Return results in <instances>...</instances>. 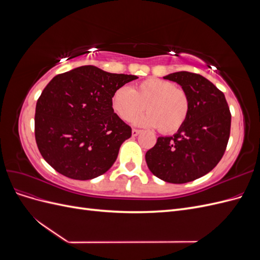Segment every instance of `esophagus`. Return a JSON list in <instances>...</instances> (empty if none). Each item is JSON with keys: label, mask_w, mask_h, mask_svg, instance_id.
Returning <instances> with one entry per match:
<instances>
[{"label": "esophagus", "mask_w": 260, "mask_h": 260, "mask_svg": "<svg viewBox=\"0 0 260 260\" xmlns=\"http://www.w3.org/2000/svg\"><path fill=\"white\" fill-rule=\"evenodd\" d=\"M140 133H141V130H139V129H132V136H133V137L139 136Z\"/></svg>", "instance_id": "obj_1"}]
</instances>
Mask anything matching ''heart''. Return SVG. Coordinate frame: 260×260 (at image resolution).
Instances as JSON below:
<instances>
[{
    "label": "heart",
    "instance_id": "heart-1",
    "mask_svg": "<svg viewBox=\"0 0 260 260\" xmlns=\"http://www.w3.org/2000/svg\"><path fill=\"white\" fill-rule=\"evenodd\" d=\"M112 107L124 121H131L144 109L148 112L136 122L145 127H158L165 135L179 131L191 111L188 93L169 80L149 78L132 89L118 88L112 96Z\"/></svg>",
    "mask_w": 260,
    "mask_h": 260
}]
</instances>
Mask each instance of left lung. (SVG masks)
I'll list each match as a JSON object with an SVG mask.
<instances>
[{"instance_id": "1", "label": "left lung", "mask_w": 260, "mask_h": 260, "mask_svg": "<svg viewBox=\"0 0 260 260\" xmlns=\"http://www.w3.org/2000/svg\"><path fill=\"white\" fill-rule=\"evenodd\" d=\"M164 79L182 86L191 100L187 120L175 136L160 137L145 154L152 174L169 183H186L214 169L225 152L231 113L224 94L199 74L178 72Z\"/></svg>"}]
</instances>
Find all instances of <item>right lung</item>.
<instances>
[{"mask_svg":"<svg viewBox=\"0 0 260 260\" xmlns=\"http://www.w3.org/2000/svg\"><path fill=\"white\" fill-rule=\"evenodd\" d=\"M136 79L91 65L55 76L36 106V142L45 161L75 180L105 174L131 137L130 125L114 113L112 96Z\"/></svg>","mask_w":260,"mask_h":260,"instance_id":"1","label":"right lung"}]
</instances>
